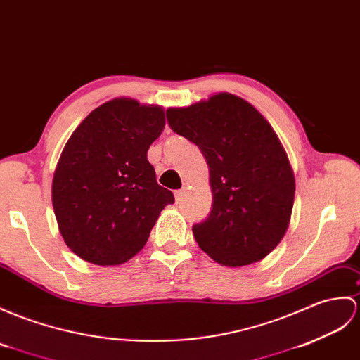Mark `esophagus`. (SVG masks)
Returning <instances> with one entry per match:
<instances>
[{
    "label": "esophagus",
    "mask_w": 360,
    "mask_h": 360,
    "mask_svg": "<svg viewBox=\"0 0 360 360\" xmlns=\"http://www.w3.org/2000/svg\"><path fill=\"white\" fill-rule=\"evenodd\" d=\"M184 193H186V190H184V188L174 191V198H176V202H181V199H182Z\"/></svg>",
    "instance_id": "1"
}]
</instances>
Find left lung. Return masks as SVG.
<instances>
[{
    "instance_id": "8db88e82",
    "label": "left lung",
    "mask_w": 360,
    "mask_h": 360,
    "mask_svg": "<svg viewBox=\"0 0 360 360\" xmlns=\"http://www.w3.org/2000/svg\"><path fill=\"white\" fill-rule=\"evenodd\" d=\"M165 115L174 133L199 147L210 172L212 210L191 229L198 245L222 265L261 261L285 235L295 202V176L274 130L230 94Z\"/></svg>"
}]
</instances>
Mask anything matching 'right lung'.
<instances>
[{
  "instance_id": "add662e5",
  "label": "right lung",
  "mask_w": 360,
  "mask_h": 360,
  "mask_svg": "<svg viewBox=\"0 0 360 360\" xmlns=\"http://www.w3.org/2000/svg\"><path fill=\"white\" fill-rule=\"evenodd\" d=\"M164 124L161 107L120 98L95 108L67 141L52 202L67 247L84 261H129L146 245L162 208L174 202L147 160Z\"/></svg>"
}]
</instances>
